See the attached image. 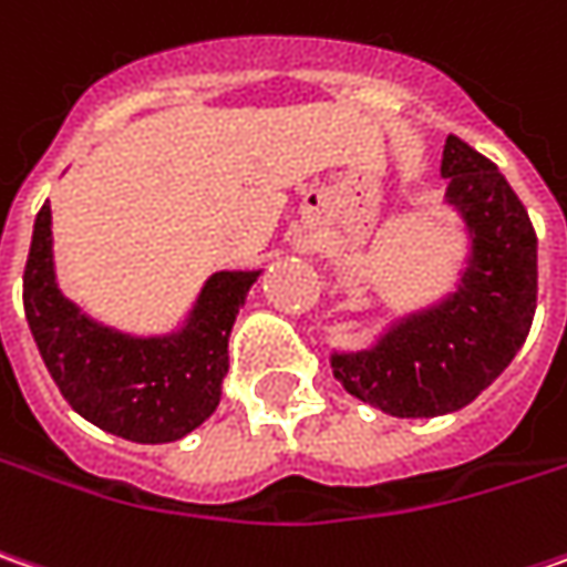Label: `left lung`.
Masks as SVG:
<instances>
[{"instance_id":"8db88e82","label":"left lung","mask_w":567,"mask_h":567,"mask_svg":"<svg viewBox=\"0 0 567 567\" xmlns=\"http://www.w3.org/2000/svg\"><path fill=\"white\" fill-rule=\"evenodd\" d=\"M442 175L471 231L458 291L395 322L370 351L332 354L336 380L392 417L471 404L520 351L537 310V231L505 175L455 134L445 137Z\"/></svg>"}]
</instances>
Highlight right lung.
<instances>
[{
	"instance_id": "1",
	"label": "right lung",
	"mask_w": 567,
	"mask_h": 567,
	"mask_svg": "<svg viewBox=\"0 0 567 567\" xmlns=\"http://www.w3.org/2000/svg\"><path fill=\"white\" fill-rule=\"evenodd\" d=\"M50 225L43 204L24 266V313L59 392L81 417L122 440L156 445L197 430L219 404L228 336L260 272H216L182 332L134 339L93 322L59 291Z\"/></svg>"
}]
</instances>
